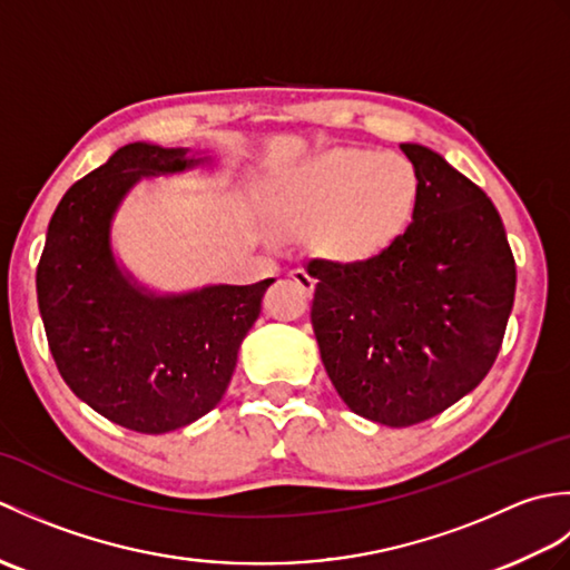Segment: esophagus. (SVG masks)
<instances>
[{
  "label": "esophagus",
  "instance_id": "34e87169",
  "mask_svg": "<svg viewBox=\"0 0 570 570\" xmlns=\"http://www.w3.org/2000/svg\"><path fill=\"white\" fill-rule=\"evenodd\" d=\"M288 276H292L294 278V284L301 288V292H311V288H313V284H316V282H313V276L306 272V269H301V266H298V269H292V272H288Z\"/></svg>",
  "mask_w": 570,
  "mask_h": 570
}]
</instances>
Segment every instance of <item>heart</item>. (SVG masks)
Masks as SVG:
<instances>
[{
	"label": "heart",
	"instance_id": "1",
	"mask_svg": "<svg viewBox=\"0 0 570 570\" xmlns=\"http://www.w3.org/2000/svg\"><path fill=\"white\" fill-rule=\"evenodd\" d=\"M421 198V176L402 154L333 149L276 178L264 210L278 233L318 229L333 259L360 262L404 233Z\"/></svg>",
	"mask_w": 570,
	"mask_h": 570
}]
</instances>
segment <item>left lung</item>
<instances>
[{"instance_id": "left-lung-1", "label": "left lung", "mask_w": 570, "mask_h": 570, "mask_svg": "<svg viewBox=\"0 0 570 570\" xmlns=\"http://www.w3.org/2000/svg\"><path fill=\"white\" fill-rule=\"evenodd\" d=\"M419 208L365 262L311 259V323L350 411L384 426L441 414L485 380L514 306L517 266L492 200L421 144Z\"/></svg>"}]
</instances>
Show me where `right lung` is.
<instances>
[{
  "mask_svg": "<svg viewBox=\"0 0 570 570\" xmlns=\"http://www.w3.org/2000/svg\"><path fill=\"white\" fill-rule=\"evenodd\" d=\"M203 161L144 141L117 149L60 198L36 269L60 377L90 409L137 433L176 431L217 406L274 282L159 296L119 269L110 225L129 188Z\"/></svg>",
  "mask_w": 570,
  "mask_h": 570,
  "instance_id": "obj_1",
  "label": "right lung"
}]
</instances>
